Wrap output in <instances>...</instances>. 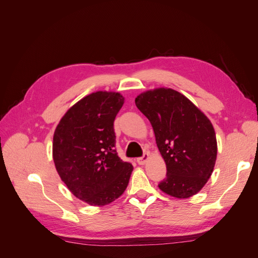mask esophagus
<instances>
[{"label": "esophagus", "mask_w": 258, "mask_h": 258, "mask_svg": "<svg viewBox=\"0 0 258 258\" xmlns=\"http://www.w3.org/2000/svg\"><path fill=\"white\" fill-rule=\"evenodd\" d=\"M150 159V154H144L142 157H140V158H137V162L139 163V165H145V163L147 162V160Z\"/></svg>", "instance_id": "obj_1"}]
</instances>
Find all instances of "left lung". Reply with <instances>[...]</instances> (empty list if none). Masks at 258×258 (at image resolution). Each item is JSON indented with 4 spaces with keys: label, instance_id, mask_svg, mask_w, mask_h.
I'll list each match as a JSON object with an SVG mask.
<instances>
[{
    "label": "left lung",
    "instance_id": "8db88e82",
    "mask_svg": "<svg viewBox=\"0 0 258 258\" xmlns=\"http://www.w3.org/2000/svg\"><path fill=\"white\" fill-rule=\"evenodd\" d=\"M136 105L150 120L167 176L158 185L169 196L189 198L212 175L217 142L212 122L182 93L171 88L147 90Z\"/></svg>",
    "mask_w": 258,
    "mask_h": 258
}]
</instances>
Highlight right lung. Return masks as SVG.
<instances>
[{
  "label": "right lung",
  "mask_w": 258,
  "mask_h": 258,
  "mask_svg": "<svg viewBox=\"0 0 258 258\" xmlns=\"http://www.w3.org/2000/svg\"><path fill=\"white\" fill-rule=\"evenodd\" d=\"M123 102L119 92H92L70 107L54 130L57 172L69 190L90 206L119 198L134 170L115 150L114 120Z\"/></svg>",
  "instance_id": "add662e5"
}]
</instances>
